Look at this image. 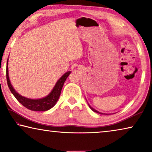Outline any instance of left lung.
<instances>
[{"instance_id":"left-lung-1","label":"left lung","mask_w":152,"mask_h":152,"mask_svg":"<svg viewBox=\"0 0 152 152\" xmlns=\"http://www.w3.org/2000/svg\"><path fill=\"white\" fill-rule=\"evenodd\" d=\"M89 107L91 108V110H93V111L96 112V113H99V114H102V113H99V112H98V111H97V110H95V109H94V108H91V106H89Z\"/></svg>"}]
</instances>
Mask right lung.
<instances>
[{
    "label": "right lung",
    "instance_id": "add662e5",
    "mask_svg": "<svg viewBox=\"0 0 152 152\" xmlns=\"http://www.w3.org/2000/svg\"><path fill=\"white\" fill-rule=\"evenodd\" d=\"M7 63L8 61L7 62V69H6V78H7V85L9 87V89L12 93V94L14 96L17 100L23 105L24 107H26L28 109L31 110H35V111H46L55 105V104L57 102L58 98H59L61 92L62 87L63 86L66 78L69 75L70 72H67L65 73L64 75H63L61 78L57 81L56 83L55 86L53 88V89L50 92L48 96H46V98H44L42 99H31L28 98H26L24 97H22L18 94L13 89L12 86L11 85V83L10 81V78H9L8 75V67H7Z\"/></svg>",
    "mask_w": 152,
    "mask_h": 152
}]
</instances>
